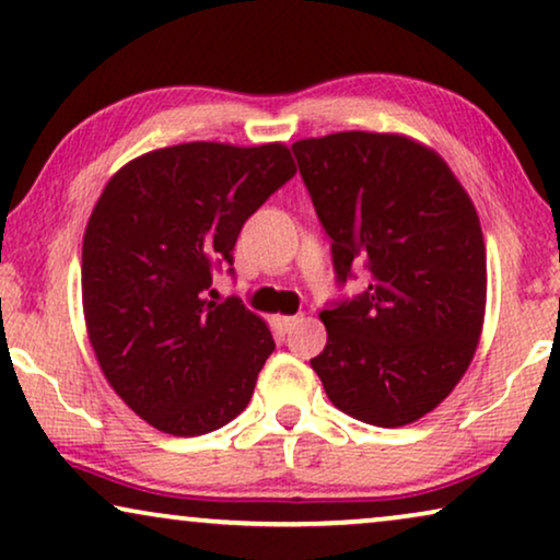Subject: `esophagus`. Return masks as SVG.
<instances>
[{
  "label": "esophagus",
  "instance_id": "esophagus-1",
  "mask_svg": "<svg viewBox=\"0 0 560 560\" xmlns=\"http://www.w3.org/2000/svg\"><path fill=\"white\" fill-rule=\"evenodd\" d=\"M301 316H278V318H275V324H278L280 328H282V331H290V328H293L295 324H301Z\"/></svg>",
  "mask_w": 560,
  "mask_h": 560
}]
</instances>
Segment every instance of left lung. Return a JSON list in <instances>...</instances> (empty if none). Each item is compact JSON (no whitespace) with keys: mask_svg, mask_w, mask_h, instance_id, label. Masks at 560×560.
Returning a JSON list of instances; mask_svg holds the SVG:
<instances>
[{"mask_svg":"<svg viewBox=\"0 0 560 560\" xmlns=\"http://www.w3.org/2000/svg\"><path fill=\"white\" fill-rule=\"evenodd\" d=\"M347 282L370 288L320 311L326 347L311 359L336 408L362 423H416L469 370L487 308L485 234L439 152L395 132H336L293 144Z\"/></svg>","mask_w":560,"mask_h":560,"instance_id":"1","label":"left lung"}]
</instances>
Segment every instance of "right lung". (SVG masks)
I'll use <instances>...</instances> for the list:
<instances>
[{"instance_id":"1","label":"right lung","mask_w":560,"mask_h":560,"mask_svg":"<svg viewBox=\"0 0 560 560\" xmlns=\"http://www.w3.org/2000/svg\"><path fill=\"white\" fill-rule=\"evenodd\" d=\"M295 175L282 142H183L129 160L83 232L86 334L106 382L142 420L203 435L247 408L275 341L240 301H209L244 221Z\"/></svg>"}]
</instances>
